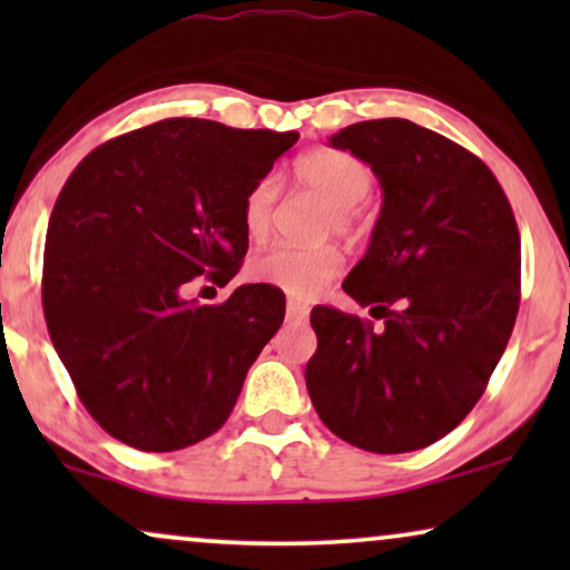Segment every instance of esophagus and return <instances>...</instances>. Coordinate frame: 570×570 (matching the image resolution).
Here are the masks:
<instances>
[{
    "label": "esophagus",
    "mask_w": 570,
    "mask_h": 570,
    "mask_svg": "<svg viewBox=\"0 0 570 570\" xmlns=\"http://www.w3.org/2000/svg\"><path fill=\"white\" fill-rule=\"evenodd\" d=\"M285 314H287V322L301 324V322H306V318H308V306H306V303H301V301H287Z\"/></svg>",
    "instance_id": "1"
}]
</instances>
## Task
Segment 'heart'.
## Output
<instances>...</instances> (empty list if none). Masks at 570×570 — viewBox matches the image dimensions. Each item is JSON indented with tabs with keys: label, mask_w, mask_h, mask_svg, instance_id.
Listing matches in <instances>:
<instances>
[{
	"label": "heart",
	"mask_w": 570,
	"mask_h": 570,
	"mask_svg": "<svg viewBox=\"0 0 570 570\" xmlns=\"http://www.w3.org/2000/svg\"><path fill=\"white\" fill-rule=\"evenodd\" d=\"M293 181L301 189L314 191L330 205L326 230L340 236H357L371 220L368 197L373 186V168L361 155L340 150V147H314L293 160ZM279 184L275 176H262L246 191L240 205V220L252 240H262L269 233L275 215ZM342 269V256L332 246H272L252 262L256 283L279 287L293 298H314L326 283H332Z\"/></svg>",
	"instance_id": "obj_1"
}]
</instances>
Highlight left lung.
I'll return each mask as SVG.
<instances>
[{
	"label": "left lung",
	"mask_w": 570,
	"mask_h": 570,
	"mask_svg": "<svg viewBox=\"0 0 570 570\" xmlns=\"http://www.w3.org/2000/svg\"><path fill=\"white\" fill-rule=\"evenodd\" d=\"M384 189L371 246L345 293L373 322L311 311V402L342 441L404 454L454 431L485 392L521 301L513 209L485 163L407 119L361 121L330 139Z\"/></svg>",
	"instance_id": "8db88e82"
}]
</instances>
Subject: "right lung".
<instances>
[{
	"instance_id": "1",
	"label": "right lung",
	"mask_w": 570,
	"mask_h": 570,
	"mask_svg": "<svg viewBox=\"0 0 570 570\" xmlns=\"http://www.w3.org/2000/svg\"><path fill=\"white\" fill-rule=\"evenodd\" d=\"M298 131L166 119L85 155L53 205L43 316L92 420L139 451L213 435L285 318L272 285L225 303L186 298L228 285L246 256L240 205Z\"/></svg>"
}]
</instances>
